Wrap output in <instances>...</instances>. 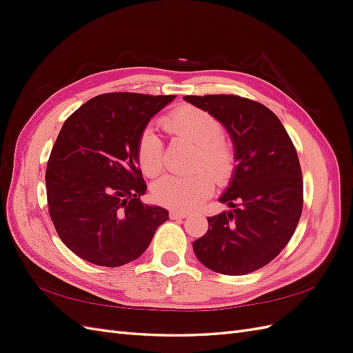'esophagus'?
<instances>
[{
  "label": "esophagus",
  "instance_id": "esophagus-1",
  "mask_svg": "<svg viewBox=\"0 0 353 353\" xmlns=\"http://www.w3.org/2000/svg\"><path fill=\"white\" fill-rule=\"evenodd\" d=\"M188 215H190L188 212H183V210H170L169 212L170 219H183V218H187Z\"/></svg>",
  "mask_w": 353,
  "mask_h": 353
}]
</instances>
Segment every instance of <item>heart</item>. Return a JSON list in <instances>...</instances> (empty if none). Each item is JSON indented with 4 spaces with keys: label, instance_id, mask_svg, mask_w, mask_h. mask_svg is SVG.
Wrapping results in <instances>:
<instances>
[{
    "label": "heart",
    "instance_id": "b5f03b06",
    "mask_svg": "<svg viewBox=\"0 0 353 353\" xmlns=\"http://www.w3.org/2000/svg\"><path fill=\"white\" fill-rule=\"evenodd\" d=\"M166 131L196 147L194 174L168 175L154 183L152 191L156 201L172 209H193L205 200L215 185L228 184L237 169V152L225 137L223 125L212 113L196 105L184 104L162 117ZM137 160L147 176H156L163 168V143L152 128L138 137Z\"/></svg>",
    "mask_w": 353,
    "mask_h": 353
}]
</instances>
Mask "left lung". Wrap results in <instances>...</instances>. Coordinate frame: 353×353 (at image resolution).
<instances>
[{
  "mask_svg": "<svg viewBox=\"0 0 353 353\" xmlns=\"http://www.w3.org/2000/svg\"><path fill=\"white\" fill-rule=\"evenodd\" d=\"M227 128L237 169L219 201L231 209L209 216V230L193 243L206 268L244 275L261 270L290 241L302 215L303 178L296 148L266 105L234 94L185 95Z\"/></svg>",
  "mask_w": 353,
  "mask_h": 353,
  "instance_id": "left-lung-1",
  "label": "left lung"
}]
</instances>
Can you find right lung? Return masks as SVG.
Masks as SVG:
<instances>
[{
    "instance_id": "1",
    "label": "right lung",
    "mask_w": 353,
    "mask_h": 353,
    "mask_svg": "<svg viewBox=\"0 0 353 353\" xmlns=\"http://www.w3.org/2000/svg\"><path fill=\"white\" fill-rule=\"evenodd\" d=\"M175 95L101 94L63 123L47 163L48 212L60 240L83 261L116 268L145 252L166 209L141 201L137 160L145 125Z\"/></svg>"
}]
</instances>
